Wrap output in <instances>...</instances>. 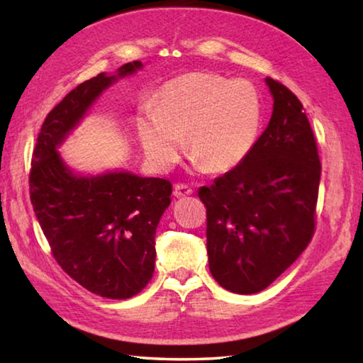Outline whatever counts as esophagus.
Wrapping results in <instances>:
<instances>
[{
  "label": "esophagus",
  "instance_id": "obj_1",
  "mask_svg": "<svg viewBox=\"0 0 363 363\" xmlns=\"http://www.w3.org/2000/svg\"><path fill=\"white\" fill-rule=\"evenodd\" d=\"M194 190L190 189L186 184H176L174 186V196L177 199H182V196H187V195H192Z\"/></svg>",
  "mask_w": 363,
  "mask_h": 363
}]
</instances>
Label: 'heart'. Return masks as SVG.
Instances as JSON below:
<instances>
[{"mask_svg":"<svg viewBox=\"0 0 363 363\" xmlns=\"http://www.w3.org/2000/svg\"><path fill=\"white\" fill-rule=\"evenodd\" d=\"M261 118V96L247 79L192 72L163 86L155 108L139 118L138 134L157 169L176 164L186 138L196 169L224 173L253 149Z\"/></svg>","mask_w":363,"mask_h":363,"instance_id":"1","label":"heart"}]
</instances>
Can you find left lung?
<instances>
[{"label": "left lung", "instance_id": "left-lung-1", "mask_svg": "<svg viewBox=\"0 0 363 363\" xmlns=\"http://www.w3.org/2000/svg\"><path fill=\"white\" fill-rule=\"evenodd\" d=\"M272 116L240 164L200 187L214 280L253 294L285 272L309 245L322 164L303 104L266 78Z\"/></svg>", "mask_w": 363, "mask_h": 363}]
</instances>
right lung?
Masks as SVG:
<instances>
[{
    "label": "right lung",
    "mask_w": 363,
    "mask_h": 363,
    "mask_svg": "<svg viewBox=\"0 0 363 363\" xmlns=\"http://www.w3.org/2000/svg\"><path fill=\"white\" fill-rule=\"evenodd\" d=\"M140 69L143 62L134 60L70 91L43 123L30 171V200L59 266L86 290L110 299L131 298L150 281L157 227L173 187L123 169L79 174L59 147L104 91Z\"/></svg>",
    "instance_id": "obj_1"
}]
</instances>
